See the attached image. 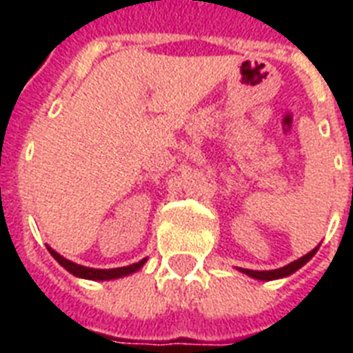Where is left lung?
I'll return each instance as SVG.
<instances>
[{
    "label": "left lung",
    "instance_id": "left-lung-1",
    "mask_svg": "<svg viewBox=\"0 0 353 353\" xmlns=\"http://www.w3.org/2000/svg\"><path fill=\"white\" fill-rule=\"evenodd\" d=\"M319 245L313 249V251H310L307 254H304L302 258H299V260H295V262L288 263V265H284V268L280 269H271V271H252V269H238V271H241V273L249 274V276H252V279L256 280H276V279H284V276H290V274H293L296 271V269H301L304 263H307L310 260L313 258V254L317 252Z\"/></svg>",
    "mask_w": 353,
    "mask_h": 353
}]
</instances>
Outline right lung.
Returning <instances> with one entry per match:
<instances>
[{
  "label": "right lung",
  "mask_w": 353,
  "mask_h": 353,
  "mask_svg": "<svg viewBox=\"0 0 353 353\" xmlns=\"http://www.w3.org/2000/svg\"><path fill=\"white\" fill-rule=\"evenodd\" d=\"M47 251L51 252V256L57 260L63 269H68L69 273L79 276V279L85 280H113V279H121V276H126V274H132L135 271L143 268L146 263V258H143L141 262L132 263V265H126V268H115V269H93V268H85V265H80V263H74L68 258H63L62 254H58L54 249L47 245Z\"/></svg>",
  "instance_id": "1"
}]
</instances>
